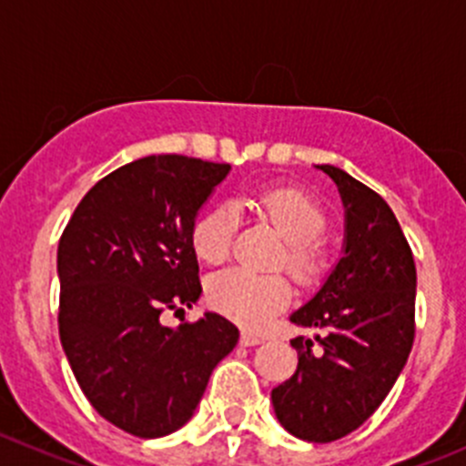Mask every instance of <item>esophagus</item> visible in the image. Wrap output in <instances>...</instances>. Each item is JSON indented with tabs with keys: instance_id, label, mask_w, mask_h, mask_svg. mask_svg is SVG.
<instances>
[{
	"instance_id": "34e87169",
	"label": "esophagus",
	"mask_w": 466,
	"mask_h": 466,
	"mask_svg": "<svg viewBox=\"0 0 466 466\" xmlns=\"http://www.w3.org/2000/svg\"><path fill=\"white\" fill-rule=\"evenodd\" d=\"M262 340H264V338H262V336H255V333H248V331L241 333V345H243V347L259 345V342H262Z\"/></svg>"
}]
</instances>
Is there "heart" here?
<instances>
[{"label": "heart", "instance_id": "1", "mask_svg": "<svg viewBox=\"0 0 466 466\" xmlns=\"http://www.w3.org/2000/svg\"><path fill=\"white\" fill-rule=\"evenodd\" d=\"M243 204L271 220L287 241L285 264L301 282L315 280L321 271V253L317 238L326 228L319 204L297 188L253 190L243 198ZM237 218L228 207L204 213L193 228V248L199 259L218 264L232 250ZM208 299L220 312L237 319L248 329H262L273 315L292 301V287L280 273H253L246 268H228L211 278Z\"/></svg>", "mask_w": 466, "mask_h": 466}]
</instances>
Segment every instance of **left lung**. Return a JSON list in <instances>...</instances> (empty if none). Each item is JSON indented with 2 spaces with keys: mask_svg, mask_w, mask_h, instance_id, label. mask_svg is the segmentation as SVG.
<instances>
[{
  "mask_svg": "<svg viewBox=\"0 0 466 466\" xmlns=\"http://www.w3.org/2000/svg\"><path fill=\"white\" fill-rule=\"evenodd\" d=\"M345 207L340 259L315 297L289 315L321 336L294 338L299 365L271 390L282 428L329 443L354 432L398 381L414 345L416 267L389 204L336 165H317Z\"/></svg>",
  "mask_w": 466,
  "mask_h": 466,
  "instance_id": "left-lung-1",
  "label": "left lung"
}]
</instances>
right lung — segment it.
<instances>
[{"label":"right lung","instance_id":"right-lung-1","mask_svg":"<svg viewBox=\"0 0 466 466\" xmlns=\"http://www.w3.org/2000/svg\"><path fill=\"white\" fill-rule=\"evenodd\" d=\"M229 165L163 154L133 160L77 204L56 250L59 338L98 414L142 439L193 419L238 329L218 312L165 326L202 294L193 228Z\"/></svg>","mask_w":466,"mask_h":466}]
</instances>
